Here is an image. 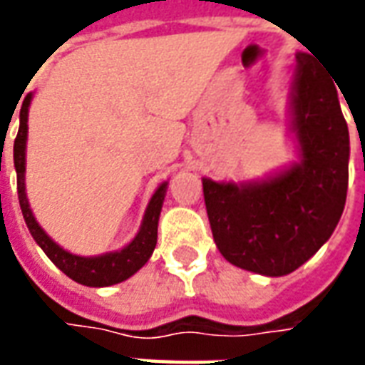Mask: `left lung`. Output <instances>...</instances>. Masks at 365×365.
<instances>
[{"label": "left lung", "mask_w": 365, "mask_h": 365, "mask_svg": "<svg viewBox=\"0 0 365 365\" xmlns=\"http://www.w3.org/2000/svg\"><path fill=\"white\" fill-rule=\"evenodd\" d=\"M291 111L299 164L240 185L203 178L219 252L238 268L269 277L295 272L329 240L348 191L350 136L336 86L305 52L297 54Z\"/></svg>", "instance_id": "left-lung-1"}]
</instances>
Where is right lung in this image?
<instances>
[{
    "mask_svg": "<svg viewBox=\"0 0 365 365\" xmlns=\"http://www.w3.org/2000/svg\"><path fill=\"white\" fill-rule=\"evenodd\" d=\"M33 93H27L25 101L21 105L19 113V133L13 144V160H15V170H17V193H19V205L25 217L31 235L35 242L44 250V254L54 262V266L60 268L68 277L74 282L90 287H107L128 279L130 275L136 274L148 262V258L156 248V238H158V219L166 195L168 183H162L158 190L154 191L150 203L146 207L143 225L138 235L133 238V242L127 245L119 252H109L103 256H93V258H83L76 254L66 252L60 248L46 232H44L38 222L33 217V211L29 207L27 193H25V148H27V115L29 105H31Z\"/></svg>",
    "mask_w": 365,
    "mask_h": 365,
    "instance_id": "right-lung-1",
    "label": "right lung"
}]
</instances>
